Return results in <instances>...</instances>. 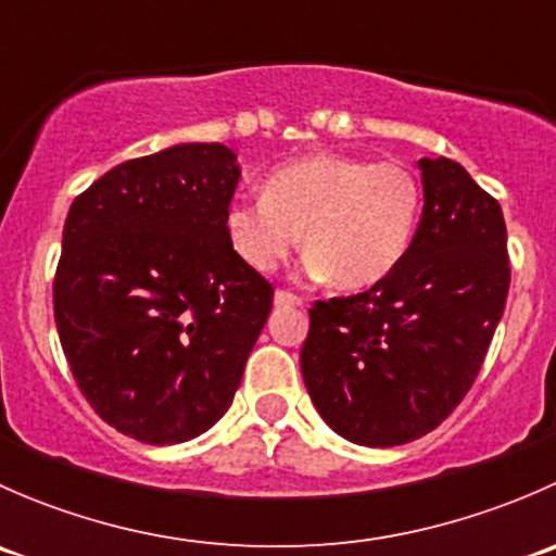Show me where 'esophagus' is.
Here are the masks:
<instances>
[{"mask_svg": "<svg viewBox=\"0 0 556 556\" xmlns=\"http://www.w3.org/2000/svg\"><path fill=\"white\" fill-rule=\"evenodd\" d=\"M274 304L277 306H304V299L295 293H290V290H277V293H274Z\"/></svg>", "mask_w": 556, "mask_h": 556, "instance_id": "1", "label": "esophagus"}]
</instances>
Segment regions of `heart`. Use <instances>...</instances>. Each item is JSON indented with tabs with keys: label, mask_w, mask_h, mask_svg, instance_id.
<instances>
[{
	"label": "heart",
	"mask_w": 556,
	"mask_h": 556,
	"mask_svg": "<svg viewBox=\"0 0 556 556\" xmlns=\"http://www.w3.org/2000/svg\"><path fill=\"white\" fill-rule=\"evenodd\" d=\"M419 212L422 185L408 166L314 153L277 166L261 199H233L226 233L252 271L268 274L288 261L304 231L312 277L366 290L401 266Z\"/></svg>",
	"instance_id": "heart-1"
}]
</instances>
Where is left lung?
<instances>
[{
    "label": "left lung",
    "mask_w": 556,
    "mask_h": 556,
    "mask_svg": "<svg viewBox=\"0 0 556 556\" xmlns=\"http://www.w3.org/2000/svg\"><path fill=\"white\" fill-rule=\"evenodd\" d=\"M425 210L401 266L371 290L317 301L301 374L319 417L361 446L439 428L470 390L506 309L503 210L450 159H419Z\"/></svg>",
    "instance_id": "1"
}]
</instances>
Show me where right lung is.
<instances>
[{
  "instance_id": "obj_1",
  "label": "right lung",
  "mask_w": 556,
  "mask_h": 556,
  "mask_svg": "<svg viewBox=\"0 0 556 556\" xmlns=\"http://www.w3.org/2000/svg\"><path fill=\"white\" fill-rule=\"evenodd\" d=\"M233 150L174 144L70 206L53 314L93 412L142 444H182L228 412L274 288L233 252Z\"/></svg>"
}]
</instances>
